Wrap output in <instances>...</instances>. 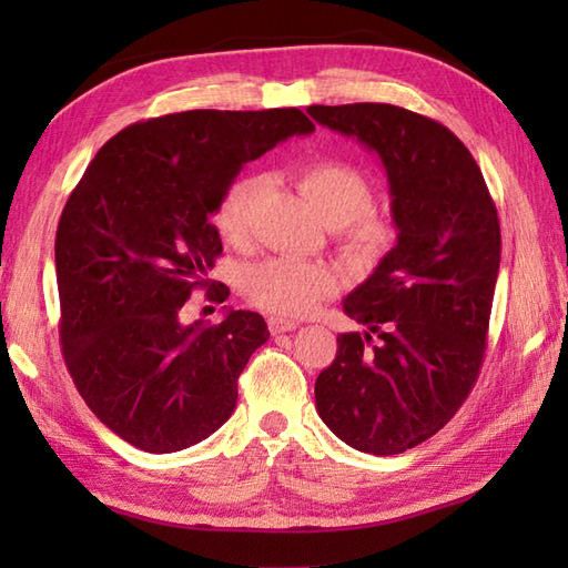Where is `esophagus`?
<instances>
[{
    "label": "esophagus",
    "instance_id": "esophagus-1",
    "mask_svg": "<svg viewBox=\"0 0 568 568\" xmlns=\"http://www.w3.org/2000/svg\"><path fill=\"white\" fill-rule=\"evenodd\" d=\"M268 329H271V334L295 332V329H297V322H295V320H285V317H277V315H271V317H268Z\"/></svg>",
    "mask_w": 568,
    "mask_h": 568
}]
</instances>
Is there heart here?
I'll list each match as a JSON object with an SVG mask.
<instances>
[{
    "mask_svg": "<svg viewBox=\"0 0 568 568\" xmlns=\"http://www.w3.org/2000/svg\"><path fill=\"white\" fill-rule=\"evenodd\" d=\"M258 175H239L216 202L212 224L226 244H244L251 210L261 195ZM300 187L317 210L324 224L344 226L342 244L348 256L361 263H378L397 241L395 224L371 210L373 190L356 168L336 161H320L300 173ZM339 273L329 263L297 258H265L244 271V293L258 307L277 317H303L324 297L339 291Z\"/></svg>",
    "mask_w": 568,
    "mask_h": 568,
    "instance_id": "b5f03b06",
    "label": "heart"
}]
</instances>
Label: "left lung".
I'll return each mask as SVG.
<instances>
[{
	"instance_id": "1",
	"label": "left lung",
	"mask_w": 568,
	"mask_h": 568,
	"mask_svg": "<svg viewBox=\"0 0 568 568\" xmlns=\"http://www.w3.org/2000/svg\"><path fill=\"white\" fill-rule=\"evenodd\" d=\"M388 175L397 244L344 300L364 332L336 336L317 413L358 452L403 454L464 405L486 354L500 224L474 155L444 124L395 104H312Z\"/></svg>"
}]
</instances>
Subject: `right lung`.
Here are the masks:
<instances>
[{
	"mask_svg": "<svg viewBox=\"0 0 568 568\" xmlns=\"http://www.w3.org/2000/svg\"><path fill=\"white\" fill-rule=\"evenodd\" d=\"M315 124L295 110H192L136 122L94 155L60 214V342L82 400L136 449L171 454L232 417L239 376L268 342L258 312L183 324L222 253L210 216L244 163Z\"/></svg>",
	"mask_w": 568,
	"mask_h": 568,
	"instance_id": "obj_1",
	"label": "right lung"
}]
</instances>
